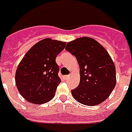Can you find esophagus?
I'll list each match as a JSON object with an SVG mask.
<instances>
[{
    "label": "esophagus",
    "mask_w": 132,
    "mask_h": 132,
    "mask_svg": "<svg viewBox=\"0 0 132 132\" xmlns=\"http://www.w3.org/2000/svg\"><path fill=\"white\" fill-rule=\"evenodd\" d=\"M69 75H65V76H63V79H69Z\"/></svg>",
    "instance_id": "esophagus-1"
}]
</instances>
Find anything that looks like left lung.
I'll list each match as a JSON object with an SVG mask.
<instances>
[{"mask_svg": "<svg viewBox=\"0 0 132 132\" xmlns=\"http://www.w3.org/2000/svg\"><path fill=\"white\" fill-rule=\"evenodd\" d=\"M65 49L77 58L79 65L80 81L71 90L73 98L89 106L103 103L116 84L115 64L108 51L88 37L69 42Z\"/></svg>", "mask_w": 132, "mask_h": 132, "instance_id": "left-lung-1", "label": "left lung"}]
</instances>
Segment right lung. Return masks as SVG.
<instances>
[{"label": "right lung", "mask_w": 132, "mask_h": 132, "mask_svg": "<svg viewBox=\"0 0 132 132\" xmlns=\"http://www.w3.org/2000/svg\"><path fill=\"white\" fill-rule=\"evenodd\" d=\"M66 45L65 42L45 38L34 45L24 55L16 71L15 81L25 100L43 104L53 98L61 81L55 59Z\"/></svg>", "instance_id": "right-lung-1"}]
</instances>
